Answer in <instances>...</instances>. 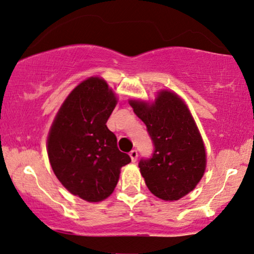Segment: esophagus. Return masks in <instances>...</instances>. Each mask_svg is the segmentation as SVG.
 Returning <instances> with one entry per match:
<instances>
[{"label": "esophagus", "mask_w": 254, "mask_h": 254, "mask_svg": "<svg viewBox=\"0 0 254 254\" xmlns=\"http://www.w3.org/2000/svg\"><path fill=\"white\" fill-rule=\"evenodd\" d=\"M137 156H138V153H137V151H136V150H131V151L129 152V157H130V159H131V161H133V163H135L136 159H137Z\"/></svg>", "instance_id": "obj_1"}]
</instances>
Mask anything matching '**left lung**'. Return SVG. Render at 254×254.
I'll return each mask as SVG.
<instances>
[{
	"mask_svg": "<svg viewBox=\"0 0 254 254\" xmlns=\"http://www.w3.org/2000/svg\"><path fill=\"white\" fill-rule=\"evenodd\" d=\"M129 104L154 146L151 158L138 163L146 187L160 199L179 200L194 189L206 167L204 142L188 106L168 90L160 91L152 104Z\"/></svg>",
	"mask_w": 254,
	"mask_h": 254,
	"instance_id": "1",
	"label": "left lung"
}]
</instances>
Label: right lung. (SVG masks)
<instances>
[{
	"instance_id": "obj_1",
	"label": "right lung",
	"mask_w": 254,
	"mask_h": 254,
	"mask_svg": "<svg viewBox=\"0 0 254 254\" xmlns=\"http://www.w3.org/2000/svg\"><path fill=\"white\" fill-rule=\"evenodd\" d=\"M116 105L108 83L91 76L66 97L48 136L55 175L69 192L87 201L108 198L119 181L120 168L130 163L106 127Z\"/></svg>"
}]
</instances>
